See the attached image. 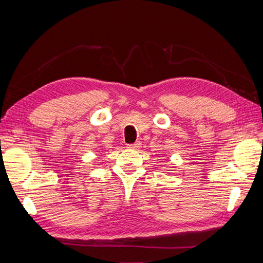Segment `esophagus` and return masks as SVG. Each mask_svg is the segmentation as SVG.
I'll return each instance as SVG.
<instances>
[{
  "label": "esophagus",
  "mask_w": 263,
  "mask_h": 263,
  "mask_svg": "<svg viewBox=\"0 0 263 263\" xmlns=\"http://www.w3.org/2000/svg\"><path fill=\"white\" fill-rule=\"evenodd\" d=\"M140 142H136V143H131V144H127V148L128 149H139L141 146H140Z\"/></svg>",
  "instance_id": "1"
}]
</instances>
